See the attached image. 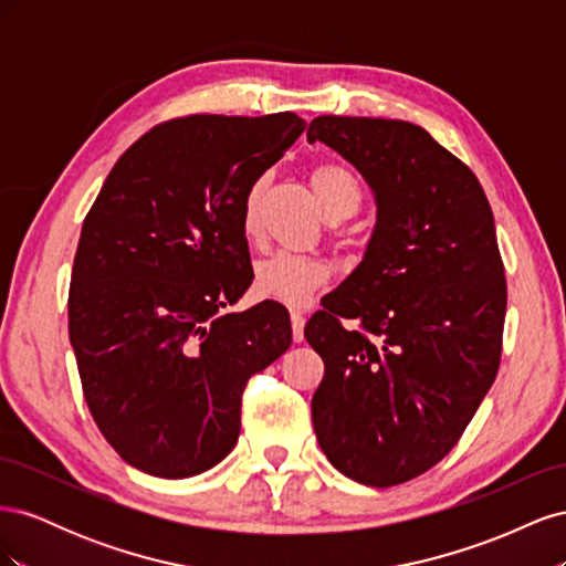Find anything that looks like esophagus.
I'll return each mask as SVG.
<instances>
[{
  "label": "esophagus",
  "instance_id": "obj_1",
  "mask_svg": "<svg viewBox=\"0 0 566 566\" xmlns=\"http://www.w3.org/2000/svg\"><path fill=\"white\" fill-rule=\"evenodd\" d=\"M290 323H293V337H295V342H302V337H304V314L293 310V312H290Z\"/></svg>",
  "mask_w": 566,
  "mask_h": 566
}]
</instances>
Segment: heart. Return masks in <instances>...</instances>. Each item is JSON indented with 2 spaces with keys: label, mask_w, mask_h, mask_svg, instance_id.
I'll return each mask as SVG.
<instances>
[{
  "label": "heart",
  "mask_w": 566,
  "mask_h": 566,
  "mask_svg": "<svg viewBox=\"0 0 566 566\" xmlns=\"http://www.w3.org/2000/svg\"><path fill=\"white\" fill-rule=\"evenodd\" d=\"M269 175L254 179L243 198V214L241 227L245 235L256 231V219H260V202L266 188ZM312 186L328 217L339 212H356L361 191L354 175L345 165L337 163H321L312 172ZM333 269L318 256H304L293 252H273L262 256L254 264L252 290L264 300H273L290 306H300L310 300L318 287L331 281Z\"/></svg>",
  "instance_id": "heart-1"
}]
</instances>
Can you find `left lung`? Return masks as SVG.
Returning a JSON list of instances; mask_svg holds the SVG:
<instances>
[{
    "instance_id": "obj_1",
    "label": "left lung",
    "mask_w": 566,
    "mask_h": 566,
    "mask_svg": "<svg viewBox=\"0 0 566 566\" xmlns=\"http://www.w3.org/2000/svg\"><path fill=\"white\" fill-rule=\"evenodd\" d=\"M306 139L375 198L364 260L304 328L325 364L314 432L354 482L403 484L455 447L499 373L507 287L493 212L472 169L413 123L318 115Z\"/></svg>"
}]
</instances>
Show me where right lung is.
Segmentation results:
<instances>
[{"label": "right lung", "mask_w": 566, "mask_h": 566, "mask_svg": "<svg viewBox=\"0 0 566 566\" xmlns=\"http://www.w3.org/2000/svg\"><path fill=\"white\" fill-rule=\"evenodd\" d=\"M304 127L295 113L172 119L123 153L84 219L67 331L98 430L136 470L186 479L224 460L245 382L293 342L279 302L224 310L254 279L245 191Z\"/></svg>", "instance_id": "1"}]
</instances>
